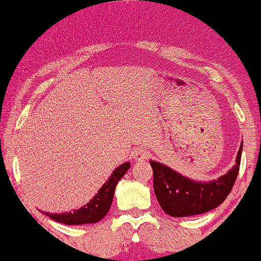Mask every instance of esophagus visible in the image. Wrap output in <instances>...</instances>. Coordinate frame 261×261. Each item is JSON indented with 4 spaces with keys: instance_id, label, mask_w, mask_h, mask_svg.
<instances>
[{
    "instance_id": "34e87169",
    "label": "esophagus",
    "mask_w": 261,
    "mask_h": 261,
    "mask_svg": "<svg viewBox=\"0 0 261 261\" xmlns=\"http://www.w3.org/2000/svg\"><path fill=\"white\" fill-rule=\"evenodd\" d=\"M133 157H134V160L136 161V162H142V161H145L146 158L148 157L147 149L142 148V147L136 148V149H135V151L133 152Z\"/></svg>"
}]
</instances>
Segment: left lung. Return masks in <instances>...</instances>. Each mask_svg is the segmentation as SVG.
Masks as SVG:
<instances>
[{
  "label": "left lung",
  "mask_w": 261,
  "mask_h": 261,
  "mask_svg": "<svg viewBox=\"0 0 261 261\" xmlns=\"http://www.w3.org/2000/svg\"><path fill=\"white\" fill-rule=\"evenodd\" d=\"M241 145L234 167L227 174L208 182L185 178L167 166L149 161L153 169V188L162 210L172 217L201 215L220 206L234 185L241 166Z\"/></svg>",
  "instance_id": "obj_1"
}]
</instances>
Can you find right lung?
Segmentation results:
<instances>
[{
  "label": "right lung",
  "instance_id": "obj_1",
  "mask_svg": "<svg viewBox=\"0 0 261 261\" xmlns=\"http://www.w3.org/2000/svg\"><path fill=\"white\" fill-rule=\"evenodd\" d=\"M128 168H130L128 162L118 167L106 184L99 189L97 195L93 197L87 205L82 206L79 210H74L73 212H65V214H49V212H44V214L56 222L64 224H86L98 222L109 211L116 184L127 172Z\"/></svg>",
  "mask_w": 261,
  "mask_h": 261
}]
</instances>
